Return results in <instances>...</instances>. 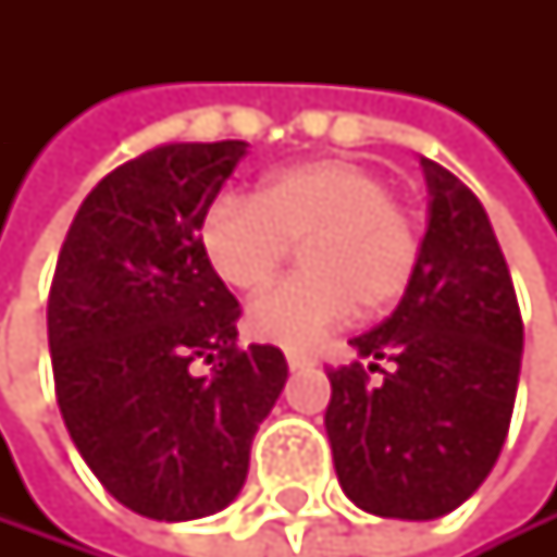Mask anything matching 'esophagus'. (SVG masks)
<instances>
[{
    "label": "esophagus",
    "instance_id": "34e87169",
    "mask_svg": "<svg viewBox=\"0 0 557 557\" xmlns=\"http://www.w3.org/2000/svg\"><path fill=\"white\" fill-rule=\"evenodd\" d=\"M313 354H307V350H297V347H290L287 350V363H290V371H300V368H313Z\"/></svg>",
    "mask_w": 557,
    "mask_h": 557
}]
</instances>
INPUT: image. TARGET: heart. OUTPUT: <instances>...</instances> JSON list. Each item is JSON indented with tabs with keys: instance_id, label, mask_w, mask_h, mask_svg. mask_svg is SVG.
<instances>
[{
	"instance_id": "heart-1",
	"label": "heart",
	"mask_w": 557,
	"mask_h": 557,
	"mask_svg": "<svg viewBox=\"0 0 557 557\" xmlns=\"http://www.w3.org/2000/svg\"><path fill=\"white\" fill-rule=\"evenodd\" d=\"M300 244L304 270L260 297L253 337L310 347L354 313H384L411 290L421 267V223L391 180L347 157H320L260 180L253 200L216 197L200 220L207 267L237 294L273 284Z\"/></svg>"
}]
</instances>
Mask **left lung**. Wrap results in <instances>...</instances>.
Listing matches in <instances>:
<instances>
[{
	"label": "left lung",
	"instance_id": "8db88e82",
	"mask_svg": "<svg viewBox=\"0 0 557 557\" xmlns=\"http://www.w3.org/2000/svg\"><path fill=\"white\" fill-rule=\"evenodd\" d=\"M428 233L397 310L327 368L324 428L344 495L371 515L431 521L468 502L508 437L524 324L481 200L424 160ZM388 368L381 369L380 360ZM382 371L381 382L370 374Z\"/></svg>",
	"mask_w": 557,
	"mask_h": 557
}]
</instances>
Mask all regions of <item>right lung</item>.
I'll return each instance as SVG.
<instances>
[{
    "label": "right lung",
    "instance_id": "1",
    "mask_svg": "<svg viewBox=\"0 0 557 557\" xmlns=\"http://www.w3.org/2000/svg\"><path fill=\"white\" fill-rule=\"evenodd\" d=\"M244 153V139L163 143L116 166L52 273L62 421L99 484L153 521L240 495L253 434L287 384L281 347H237L240 304L200 253V220Z\"/></svg>",
    "mask_w": 557,
    "mask_h": 557
}]
</instances>
